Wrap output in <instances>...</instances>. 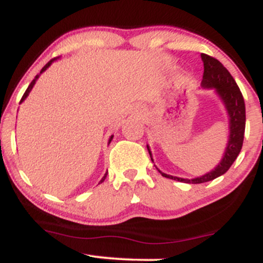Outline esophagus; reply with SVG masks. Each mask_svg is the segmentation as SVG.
I'll return each instance as SVG.
<instances>
[{
    "mask_svg": "<svg viewBox=\"0 0 263 263\" xmlns=\"http://www.w3.org/2000/svg\"><path fill=\"white\" fill-rule=\"evenodd\" d=\"M138 115H141V112H138Z\"/></svg>",
    "mask_w": 263,
    "mask_h": 263,
    "instance_id": "34e87169",
    "label": "esophagus"
}]
</instances>
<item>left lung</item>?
I'll return each instance as SVG.
<instances>
[{
	"label": "left lung",
	"instance_id": "obj_1",
	"mask_svg": "<svg viewBox=\"0 0 263 263\" xmlns=\"http://www.w3.org/2000/svg\"><path fill=\"white\" fill-rule=\"evenodd\" d=\"M201 60H203L204 64L201 87L215 90L220 100L224 104L229 117V138L221 161L218 163V165L213 171L208 172L204 176L193 178V179H185V178L174 177L170 176L167 173H163L162 171H159L163 177L189 184H200L210 182V180L222 176V174H225L229 171V168L231 167L232 163L237 158L241 148H242L246 125L245 101H243L242 93H241L240 89H238L236 81L234 80V78L229 73L228 69L218 59L206 55V54H201ZM147 149H148L151 159L153 162L152 152H151L148 144H147Z\"/></svg>",
	"mask_w": 263,
	"mask_h": 263
}]
</instances>
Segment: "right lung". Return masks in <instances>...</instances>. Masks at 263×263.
Instances as JSON below:
<instances>
[{"label":"right lung","instance_id":"right-lung-1","mask_svg":"<svg viewBox=\"0 0 263 263\" xmlns=\"http://www.w3.org/2000/svg\"><path fill=\"white\" fill-rule=\"evenodd\" d=\"M57 59H58V58H54V59H52V60H50V62H48V63H47V64H45V65L43 66V69H42V70H41V73H39L38 75H35V78H34V79H33V80H32V83H31V84H29V86H28V87H27L26 92H25V93H23L22 99H21V102H23V101H25V100H26V99H27V96H28V95H29V92H31V91H32V89H33V86H34L35 81H37V80H38V78H39V77H41V74H42V73H44V71H45V70H47V69H48V68H49V66H50V65H52V63L54 62V60H57ZM21 102H20V104H21ZM112 138H114V136H111V137H110V138H108V144H110V142H111V141H112ZM106 176H107V172H106V173H105V176L101 178L100 183H102V182H104V180H105V178H106Z\"/></svg>","mask_w":263,"mask_h":263}]
</instances>
